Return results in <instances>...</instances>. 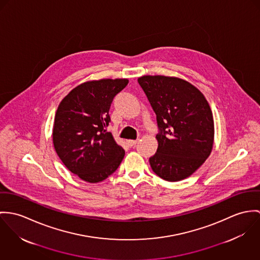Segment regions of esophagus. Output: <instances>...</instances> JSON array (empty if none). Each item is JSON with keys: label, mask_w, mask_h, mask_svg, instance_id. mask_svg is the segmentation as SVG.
<instances>
[{"label": "esophagus", "mask_w": 260, "mask_h": 260, "mask_svg": "<svg viewBox=\"0 0 260 260\" xmlns=\"http://www.w3.org/2000/svg\"><path fill=\"white\" fill-rule=\"evenodd\" d=\"M126 144L128 146H134V145H136V144H138V140H128V141H126Z\"/></svg>", "instance_id": "34e87169"}]
</instances>
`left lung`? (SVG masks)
I'll use <instances>...</instances> for the list:
<instances>
[{
	"label": "left lung",
	"mask_w": 260,
	"mask_h": 260,
	"mask_svg": "<svg viewBox=\"0 0 260 260\" xmlns=\"http://www.w3.org/2000/svg\"><path fill=\"white\" fill-rule=\"evenodd\" d=\"M159 127L156 152L149 157L153 173L168 181L190 176L211 153L214 121L203 93L189 82L167 76L138 79Z\"/></svg>",
	"instance_id": "obj_1"
}]
</instances>
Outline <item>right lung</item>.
<instances>
[{"label": "right lung", "instance_id": "1", "mask_svg": "<svg viewBox=\"0 0 260 260\" xmlns=\"http://www.w3.org/2000/svg\"><path fill=\"white\" fill-rule=\"evenodd\" d=\"M127 79L88 81L73 88L59 103L53 126L55 150L66 168L95 183L115 173L124 149L106 127L111 104Z\"/></svg>", "mask_w": 260, "mask_h": 260}]
</instances>
